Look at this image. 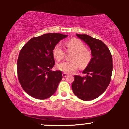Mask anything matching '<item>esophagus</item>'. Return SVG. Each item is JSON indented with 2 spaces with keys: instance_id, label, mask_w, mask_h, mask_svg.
Wrapping results in <instances>:
<instances>
[{
  "instance_id": "obj_1",
  "label": "esophagus",
  "mask_w": 129,
  "mask_h": 129,
  "mask_svg": "<svg viewBox=\"0 0 129 129\" xmlns=\"http://www.w3.org/2000/svg\"><path fill=\"white\" fill-rule=\"evenodd\" d=\"M62 75H63V77H66L68 76V74L66 73H63Z\"/></svg>"
}]
</instances>
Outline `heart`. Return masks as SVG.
<instances>
[{
    "label": "heart",
    "instance_id": "1",
    "mask_svg": "<svg viewBox=\"0 0 129 129\" xmlns=\"http://www.w3.org/2000/svg\"><path fill=\"white\" fill-rule=\"evenodd\" d=\"M67 49L74 52L71 61H63L57 64V69L66 73H70L77 70L79 64L81 68H85L91 60V53L80 40L73 38L65 42ZM53 55L57 61H60L64 55V51L60 44H57L53 50Z\"/></svg>",
    "mask_w": 129,
    "mask_h": 129
}]
</instances>
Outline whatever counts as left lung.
I'll return each mask as SVG.
<instances>
[{
  "label": "left lung",
  "instance_id": "8db88e82",
  "mask_svg": "<svg viewBox=\"0 0 129 129\" xmlns=\"http://www.w3.org/2000/svg\"><path fill=\"white\" fill-rule=\"evenodd\" d=\"M76 36L89 46L92 58L82 72L86 76H75L72 88L77 98L88 101L98 98L108 87L113 70L112 56L102 40L87 35Z\"/></svg>",
  "mask_w": 129,
  "mask_h": 129
}]
</instances>
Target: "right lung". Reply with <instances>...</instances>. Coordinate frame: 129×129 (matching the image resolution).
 Masks as SVG:
<instances>
[{
	"label": "right lung",
	"mask_w": 129,
	"mask_h": 129,
	"mask_svg": "<svg viewBox=\"0 0 129 129\" xmlns=\"http://www.w3.org/2000/svg\"><path fill=\"white\" fill-rule=\"evenodd\" d=\"M66 35L44 34L29 40L23 47L17 62V75L23 89L38 99H45L56 92L63 79L60 70L52 71L54 65V47Z\"/></svg>",
	"instance_id": "add662e5"
}]
</instances>
